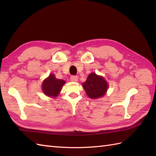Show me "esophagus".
I'll use <instances>...</instances> for the list:
<instances>
[{"mask_svg":"<svg viewBox=\"0 0 156 156\" xmlns=\"http://www.w3.org/2000/svg\"><path fill=\"white\" fill-rule=\"evenodd\" d=\"M70 80L72 82H77L78 80V78L77 76H72L70 78Z\"/></svg>","mask_w":156,"mask_h":156,"instance_id":"esophagus-1","label":"esophagus"}]
</instances>
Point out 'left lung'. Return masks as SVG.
<instances>
[{"mask_svg": "<svg viewBox=\"0 0 156 156\" xmlns=\"http://www.w3.org/2000/svg\"><path fill=\"white\" fill-rule=\"evenodd\" d=\"M82 87L89 98L95 99L103 97L107 92L108 85L102 76L92 72L88 75Z\"/></svg>", "mask_w": 156, "mask_h": 156, "instance_id": "1", "label": "left lung"}]
</instances>
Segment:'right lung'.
<instances>
[{
  "label": "right lung",
  "mask_w": 156,
  "mask_h": 156,
  "mask_svg": "<svg viewBox=\"0 0 156 156\" xmlns=\"http://www.w3.org/2000/svg\"><path fill=\"white\" fill-rule=\"evenodd\" d=\"M65 83L64 80L56 78L54 74H51L43 82L42 90L48 97L55 98L59 94Z\"/></svg>",
  "instance_id": "1"
}]
</instances>
